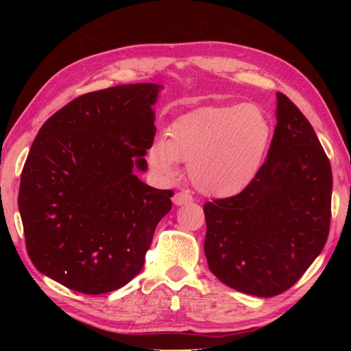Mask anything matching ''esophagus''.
Segmentation results:
<instances>
[{
    "mask_svg": "<svg viewBox=\"0 0 351 351\" xmlns=\"http://www.w3.org/2000/svg\"><path fill=\"white\" fill-rule=\"evenodd\" d=\"M171 200H173V204L176 206H180V205H185V204L193 202V197L190 195H187V193H176Z\"/></svg>",
    "mask_w": 351,
    "mask_h": 351,
    "instance_id": "esophagus-1",
    "label": "esophagus"
}]
</instances>
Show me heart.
Here are the masks:
<instances>
[{"instance_id":"obj_1","label":"heart","mask_w":351,"mask_h":351,"mask_svg":"<svg viewBox=\"0 0 351 351\" xmlns=\"http://www.w3.org/2000/svg\"><path fill=\"white\" fill-rule=\"evenodd\" d=\"M271 136V123L256 106L205 107L178 117L169 126L167 138L149 147L147 161L164 180L176 178V161L189 162L190 181L197 191L228 197L258 176Z\"/></svg>"}]
</instances>
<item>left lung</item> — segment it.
<instances>
[{
    "label": "left lung",
    "instance_id": "obj_1",
    "mask_svg": "<svg viewBox=\"0 0 351 351\" xmlns=\"http://www.w3.org/2000/svg\"><path fill=\"white\" fill-rule=\"evenodd\" d=\"M274 136L258 176L204 205L205 255L225 285L256 297L291 288L322 253L330 226L332 169L302 111L276 93Z\"/></svg>",
    "mask_w": 351,
    "mask_h": 351
}]
</instances>
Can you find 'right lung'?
I'll list each match as a JSON object with an SVG mask.
<instances>
[{"instance_id":"right-lung-1","label":"right lung","mask_w":351,"mask_h":351,"mask_svg":"<svg viewBox=\"0 0 351 351\" xmlns=\"http://www.w3.org/2000/svg\"><path fill=\"white\" fill-rule=\"evenodd\" d=\"M160 84L86 93L52 114L33 141L18 206L28 256L66 288L104 294L140 273L171 190L140 181L154 143Z\"/></svg>"}]
</instances>
